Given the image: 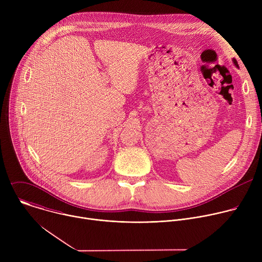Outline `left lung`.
Returning a JSON list of instances; mask_svg holds the SVG:
<instances>
[{
	"mask_svg": "<svg viewBox=\"0 0 262 262\" xmlns=\"http://www.w3.org/2000/svg\"><path fill=\"white\" fill-rule=\"evenodd\" d=\"M233 63L235 64V66H238V64H237V61H236L235 59H233Z\"/></svg>",
	"mask_w": 262,
	"mask_h": 262,
	"instance_id": "8db88e82",
	"label": "left lung"
}]
</instances>
